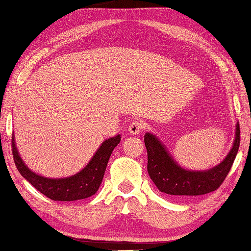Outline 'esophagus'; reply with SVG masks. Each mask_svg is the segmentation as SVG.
<instances>
[{"instance_id":"34e87169","label":"esophagus","mask_w":251,"mask_h":251,"mask_svg":"<svg viewBox=\"0 0 251 251\" xmlns=\"http://www.w3.org/2000/svg\"><path fill=\"white\" fill-rule=\"evenodd\" d=\"M145 128H146V124L143 121H139V120L138 121H133L128 126L129 133L133 134V135L141 133V131L143 129H145Z\"/></svg>"}]
</instances>
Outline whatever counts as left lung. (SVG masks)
I'll list each match as a JSON object with an SVG mask.
<instances>
[{"mask_svg": "<svg viewBox=\"0 0 251 251\" xmlns=\"http://www.w3.org/2000/svg\"><path fill=\"white\" fill-rule=\"evenodd\" d=\"M144 142L147 150L148 175L161 193L174 196H199L214 192L227 177L239 150V123L236 125L235 141L226 158L208 171H187L180 167L155 135L146 133Z\"/></svg>", "mask_w": 251, "mask_h": 251, "instance_id": "left-lung-1", "label": "left lung"}]
</instances>
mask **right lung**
<instances>
[{
    "mask_svg": "<svg viewBox=\"0 0 251 251\" xmlns=\"http://www.w3.org/2000/svg\"><path fill=\"white\" fill-rule=\"evenodd\" d=\"M121 142V135L106 139L82 171L65 178H48L32 172L20 157L12 136V152L15 166L21 175L46 197L55 201H73L91 197L99 190L108 159Z\"/></svg>",
    "mask_w": 251,
    "mask_h": 251,
    "instance_id": "obj_1",
    "label": "right lung"
}]
</instances>
